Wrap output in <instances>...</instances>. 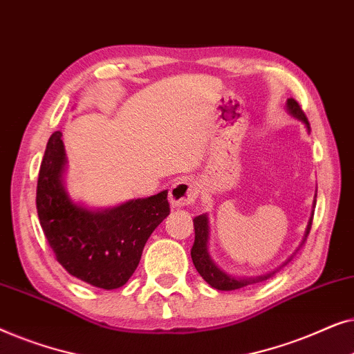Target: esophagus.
<instances>
[{
	"mask_svg": "<svg viewBox=\"0 0 354 354\" xmlns=\"http://www.w3.org/2000/svg\"><path fill=\"white\" fill-rule=\"evenodd\" d=\"M198 196V187L192 178H180L176 183H172L169 190V201L174 207H183L192 205Z\"/></svg>",
	"mask_w": 354,
	"mask_h": 354,
	"instance_id": "obj_1",
	"label": "esophagus"
}]
</instances>
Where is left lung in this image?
<instances>
[{
  "label": "left lung",
  "mask_w": 354,
  "mask_h": 354,
  "mask_svg": "<svg viewBox=\"0 0 354 354\" xmlns=\"http://www.w3.org/2000/svg\"><path fill=\"white\" fill-rule=\"evenodd\" d=\"M285 109H287V113L292 115L293 119L299 120V122L304 125V129H306L308 133L311 132V127H309L306 115H304V113L301 111V108H299V104L297 103V101H295L293 98H288L287 103H285ZM316 196H317V193L314 195L311 216H309L306 230H304L303 240L297 248V251L304 245V240L308 239L309 230H311L314 207H316ZM193 227H195V243H193V248H192V261H193V264H195L198 274H200L201 277L205 279V282L207 285H211V287L216 288V290H224V292H230V290L243 288V287H246V285L258 283V282H263V280H268L269 277H272V275L277 272L280 268H283V266L287 264L288 261H292L295 253H297V251H295V253L290 256V258L285 261L282 266H279L277 269L269 270V272L261 274V275L240 277V275H235V274L229 272V270H225L224 268H221V266L217 264L214 259H212V256L209 253V236H211L209 232H211V227H209V217H207V214L196 216L195 219H193Z\"/></svg>",
  "instance_id": "8db88e82"
}]
</instances>
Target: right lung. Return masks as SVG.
Listing matches in <instances>:
<instances>
[{
  "label": "right lung",
  "instance_id": "right-lung-1",
  "mask_svg": "<svg viewBox=\"0 0 354 354\" xmlns=\"http://www.w3.org/2000/svg\"><path fill=\"white\" fill-rule=\"evenodd\" d=\"M67 156L62 133L48 140L37 183V212L57 263L93 287L127 283L153 230L171 212L167 190L108 207L75 201L66 187Z\"/></svg>",
  "mask_w": 354,
  "mask_h": 354
}]
</instances>
